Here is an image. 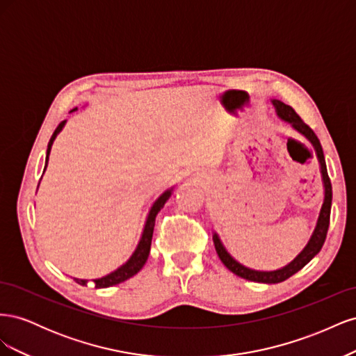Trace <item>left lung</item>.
<instances>
[{
    "instance_id": "left-lung-1",
    "label": "left lung",
    "mask_w": 356,
    "mask_h": 356,
    "mask_svg": "<svg viewBox=\"0 0 356 356\" xmlns=\"http://www.w3.org/2000/svg\"><path fill=\"white\" fill-rule=\"evenodd\" d=\"M273 105L276 106L277 115L284 118L285 122H289L293 124L294 129L300 134H303L309 141L314 144L316 154L319 159L321 163V172H322V179H324V186H325V199H324V204H322L321 212H319V218L316 222V227L314 234H312L310 241L307 242L306 248L301 251L293 261H291L288 266H285L284 268H279V270L275 272H257V270H251L242 264H239L236 260L230 257V254L225 251V248L222 246L221 241L218 239L217 234H213V243H215V250H217V254L220 257V260L222 261V264L229 268L230 272H233L234 275H238L239 277L248 279V281L252 282H261V284H279L286 281L288 277L293 276L294 273H297L298 270H301L312 258H314L319 251L322 245L325 242L327 238V232L330 227V213H331V200H332V187H331V181L328 177L327 172V165H325V157H324V152H322V145L319 143V139L316 136V134L312 131V127L309 124H306L293 106H289L281 101H273Z\"/></svg>"
}]
</instances>
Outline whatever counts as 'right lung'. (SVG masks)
Instances as JSON below:
<instances>
[{
    "label": "right lung",
    "instance_id": "obj_1",
    "mask_svg": "<svg viewBox=\"0 0 356 356\" xmlns=\"http://www.w3.org/2000/svg\"><path fill=\"white\" fill-rule=\"evenodd\" d=\"M75 110V108H74ZM71 110V111H74ZM63 124H65V122H60L58 124V127L55 129V132H53L50 141H49V145H47V157H46V165H47V160H49V153H50V148H51V144L53 141H55L56 135L60 132V129L63 127ZM46 169V168H44ZM170 197V190L165 191L163 195H161L153 204L152 211H149L148 213V218H147V222H145V227H144V232H143V238L141 241H139L138 246L135 252L132 254V257L129 258L127 263L123 264L122 267H118L115 272L106 275L101 279H95V288H108V286H113V285H117L120 282H124L127 281L129 277L135 276L141 268L144 267L147 258H148V254H149V246H152V239H153V230H154V222H156V215L159 213V211L165 207L166 200ZM75 282L80 284V285H88V281H84V279H74Z\"/></svg>",
    "mask_w": 356,
    "mask_h": 356
}]
</instances>
